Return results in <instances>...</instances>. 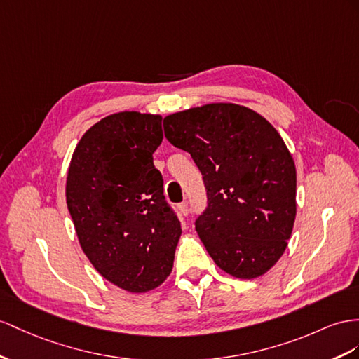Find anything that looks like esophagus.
Segmentation results:
<instances>
[{
  "instance_id": "obj_1",
  "label": "esophagus",
  "mask_w": 359,
  "mask_h": 359,
  "mask_svg": "<svg viewBox=\"0 0 359 359\" xmlns=\"http://www.w3.org/2000/svg\"><path fill=\"white\" fill-rule=\"evenodd\" d=\"M179 212H180L183 217H187V215L189 214L188 203H185V201H183V203H180V205H179Z\"/></svg>"
}]
</instances>
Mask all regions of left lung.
I'll return each mask as SVG.
<instances>
[{"label":"left lung","mask_w":359,"mask_h":359,"mask_svg":"<svg viewBox=\"0 0 359 359\" xmlns=\"http://www.w3.org/2000/svg\"><path fill=\"white\" fill-rule=\"evenodd\" d=\"M165 137L198 167L208 208L196 231L219 269L255 279L279 261L296 219V165L255 110L210 103L163 118Z\"/></svg>","instance_id":"left-lung-1"}]
</instances>
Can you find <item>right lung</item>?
<instances>
[{"instance_id": "obj_1", "label": "right lung", "mask_w": 359, "mask_h": 359, "mask_svg": "<svg viewBox=\"0 0 359 359\" xmlns=\"http://www.w3.org/2000/svg\"><path fill=\"white\" fill-rule=\"evenodd\" d=\"M162 116L118 112L81 136L67 177V205L81 250L104 279L145 292L168 278L182 235L153 153Z\"/></svg>"}]
</instances>
